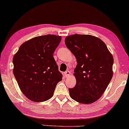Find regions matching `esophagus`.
<instances>
[{
  "label": "esophagus",
  "instance_id": "obj_1",
  "mask_svg": "<svg viewBox=\"0 0 129 129\" xmlns=\"http://www.w3.org/2000/svg\"><path fill=\"white\" fill-rule=\"evenodd\" d=\"M64 75L65 77H68L70 76V75H71V72H70L69 71H66L64 73Z\"/></svg>",
  "mask_w": 129,
  "mask_h": 129
}]
</instances>
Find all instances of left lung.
<instances>
[{"mask_svg": "<svg viewBox=\"0 0 129 129\" xmlns=\"http://www.w3.org/2000/svg\"><path fill=\"white\" fill-rule=\"evenodd\" d=\"M65 44L78 63L74 71L76 83L69 89L70 96L82 104L94 103L112 79L113 56L101 40L91 35H71L65 38Z\"/></svg>", "mask_w": 129, "mask_h": 129, "instance_id": "obj_1", "label": "left lung"}]
</instances>
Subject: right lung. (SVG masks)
<instances>
[{
    "instance_id": "right-lung-1",
    "label": "right lung",
    "mask_w": 129,
    "mask_h": 129,
    "mask_svg": "<svg viewBox=\"0 0 129 129\" xmlns=\"http://www.w3.org/2000/svg\"><path fill=\"white\" fill-rule=\"evenodd\" d=\"M61 40L51 34L37 37L23 43L13 56V75L21 91L31 101L50 99L62 79L53 57Z\"/></svg>"
}]
</instances>
